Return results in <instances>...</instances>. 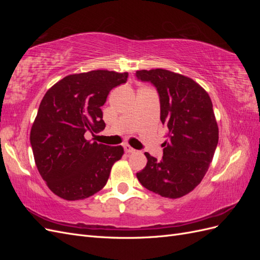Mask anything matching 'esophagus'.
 <instances>
[{
    "label": "esophagus",
    "instance_id": "34e87169",
    "mask_svg": "<svg viewBox=\"0 0 260 260\" xmlns=\"http://www.w3.org/2000/svg\"><path fill=\"white\" fill-rule=\"evenodd\" d=\"M123 148H124V152H125V153H128V154H130V153H135V152H136V149L133 148V147H131V146H129V145H124V146H123Z\"/></svg>",
    "mask_w": 260,
    "mask_h": 260
}]
</instances>
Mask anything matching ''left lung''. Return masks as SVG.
<instances>
[{"instance_id":"8db88e82","label":"left lung","mask_w":260,"mask_h":260,"mask_svg":"<svg viewBox=\"0 0 260 260\" xmlns=\"http://www.w3.org/2000/svg\"><path fill=\"white\" fill-rule=\"evenodd\" d=\"M136 77L156 88L168 138L162 158L145 153L147 164L137 177L162 198H181L201 183L216 151L219 131L211 100L191 78L166 69L139 70Z\"/></svg>"}]
</instances>
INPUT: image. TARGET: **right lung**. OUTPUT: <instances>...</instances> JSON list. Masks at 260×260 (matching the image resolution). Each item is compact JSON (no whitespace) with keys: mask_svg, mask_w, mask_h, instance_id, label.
Wrapping results in <instances>:
<instances>
[{"mask_svg":"<svg viewBox=\"0 0 260 260\" xmlns=\"http://www.w3.org/2000/svg\"><path fill=\"white\" fill-rule=\"evenodd\" d=\"M128 73L108 70L75 74L45 93L30 132L35 161L50 190L67 201L83 200L107 182L121 146L86 140L88 133L105 128L101 107L116 86L127 82Z\"/></svg>","mask_w":260,"mask_h":260,"instance_id":"right-lung-1","label":"right lung"}]
</instances>
